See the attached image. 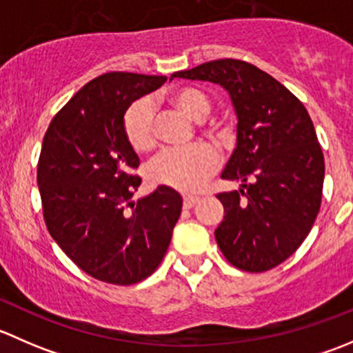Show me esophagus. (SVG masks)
Instances as JSON below:
<instances>
[{
  "label": "esophagus",
  "instance_id": "obj_1",
  "mask_svg": "<svg viewBox=\"0 0 353 353\" xmlns=\"http://www.w3.org/2000/svg\"><path fill=\"white\" fill-rule=\"evenodd\" d=\"M198 203V196H184V208H191Z\"/></svg>",
  "mask_w": 353,
  "mask_h": 353
}]
</instances>
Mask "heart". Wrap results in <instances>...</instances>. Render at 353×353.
Wrapping results in <instances>:
<instances>
[{
  "instance_id": "1",
  "label": "heart",
  "mask_w": 353,
  "mask_h": 353,
  "mask_svg": "<svg viewBox=\"0 0 353 353\" xmlns=\"http://www.w3.org/2000/svg\"><path fill=\"white\" fill-rule=\"evenodd\" d=\"M169 102L191 119L199 121L210 112L212 102L198 88H179ZM123 131L128 143L138 154H147L157 143L154 108L148 99H138L123 116ZM216 140H225L227 131L220 126L208 130ZM216 155L208 145L196 143L188 148H170L157 155L147 169V177L155 186L177 191H196L215 172Z\"/></svg>"
}]
</instances>
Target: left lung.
Here are the masks:
<instances>
[{
	"label": "left lung",
	"mask_w": 353,
	"mask_h": 353,
	"mask_svg": "<svg viewBox=\"0 0 353 353\" xmlns=\"http://www.w3.org/2000/svg\"><path fill=\"white\" fill-rule=\"evenodd\" d=\"M219 83L237 114V147L222 179L239 191L220 193L223 220L215 229L230 265L261 273L304 243L318 216L325 157L302 102L251 63L216 59L170 78Z\"/></svg>",
	"instance_id": "left-lung-1"
}]
</instances>
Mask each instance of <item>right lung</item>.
I'll use <instances>...</instances> for the list:
<instances>
[{"label": "right lung", "instance_id": "1", "mask_svg": "<svg viewBox=\"0 0 353 353\" xmlns=\"http://www.w3.org/2000/svg\"><path fill=\"white\" fill-rule=\"evenodd\" d=\"M167 77L110 71L81 87L46 131L37 165L42 212L52 239L94 279L133 285L165 256L183 198L172 188L128 203L141 179L123 116Z\"/></svg>", "mask_w": 353, "mask_h": 353}]
</instances>
